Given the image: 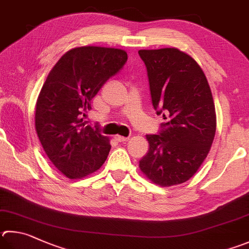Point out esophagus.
I'll list each match as a JSON object with an SVG mask.
<instances>
[{
  "instance_id": "1",
  "label": "esophagus",
  "mask_w": 249,
  "mask_h": 249,
  "mask_svg": "<svg viewBox=\"0 0 249 249\" xmlns=\"http://www.w3.org/2000/svg\"><path fill=\"white\" fill-rule=\"evenodd\" d=\"M114 138H115L119 142H127V140L129 139L128 137H123V136H120V135H116V136H115Z\"/></svg>"
}]
</instances>
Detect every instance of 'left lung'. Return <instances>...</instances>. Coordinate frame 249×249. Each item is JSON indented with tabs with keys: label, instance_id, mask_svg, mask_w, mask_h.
<instances>
[{
	"label": "left lung",
	"instance_id": "1",
	"mask_svg": "<svg viewBox=\"0 0 249 249\" xmlns=\"http://www.w3.org/2000/svg\"><path fill=\"white\" fill-rule=\"evenodd\" d=\"M148 71L153 107L168 114L158 135H146L147 155L139 169L152 183L169 187L186 182L213 142L216 116L210 86L199 64L176 48L139 50Z\"/></svg>",
	"mask_w": 249,
	"mask_h": 249
}]
</instances>
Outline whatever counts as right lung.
Instances as JSON below:
<instances>
[{
	"instance_id": "obj_1",
	"label": "right lung",
	"mask_w": 249,
	"mask_h": 249,
	"mask_svg": "<svg viewBox=\"0 0 249 249\" xmlns=\"http://www.w3.org/2000/svg\"><path fill=\"white\" fill-rule=\"evenodd\" d=\"M127 61L122 49L79 47L67 51L44 81L37 99L36 132L53 165L71 179L99 170L109 155V137L83 123L92 98Z\"/></svg>"
}]
</instances>
